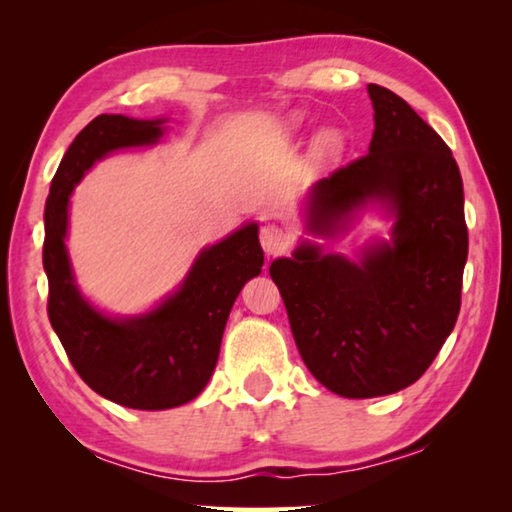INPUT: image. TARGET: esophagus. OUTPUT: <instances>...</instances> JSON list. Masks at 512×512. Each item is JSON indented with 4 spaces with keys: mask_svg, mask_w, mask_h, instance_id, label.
<instances>
[{
    "mask_svg": "<svg viewBox=\"0 0 512 512\" xmlns=\"http://www.w3.org/2000/svg\"><path fill=\"white\" fill-rule=\"evenodd\" d=\"M259 244L266 255H280L289 246V232L282 230L280 225H264L259 230Z\"/></svg>",
    "mask_w": 512,
    "mask_h": 512,
    "instance_id": "esophagus-1",
    "label": "esophagus"
}]
</instances>
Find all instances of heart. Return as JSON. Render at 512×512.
Here are the masks:
<instances>
[{"mask_svg": "<svg viewBox=\"0 0 512 512\" xmlns=\"http://www.w3.org/2000/svg\"><path fill=\"white\" fill-rule=\"evenodd\" d=\"M339 135L336 133H325L323 137H320V146H323L325 151H336L339 149Z\"/></svg>", "mask_w": 512, "mask_h": 512, "instance_id": "heart-1", "label": "heart"}]
</instances>
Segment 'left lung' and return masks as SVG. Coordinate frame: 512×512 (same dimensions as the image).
I'll use <instances>...</instances> for the list:
<instances>
[{"instance_id": "1", "label": "left lung", "mask_w": 512, "mask_h": 512, "mask_svg": "<svg viewBox=\"0 0 512 512\" xmlns=\"http://www.w3.org/2000/svg\"><path fill=\"white\" fill-rule=\"evenodd\" d=\"M366 155L318 180L309 230L332 232L368 198L397 212L393 246L359 262L302 244L268 268L305 366L336 395L363 400L418 381L461 311L467 225L449 146L395 92L370 83Z\"/></svg>"}]
</instances>
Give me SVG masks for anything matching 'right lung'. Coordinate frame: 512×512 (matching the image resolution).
Instances as JSON below:
<instances>
[{
    "mask_svg": "<svg viewBox=\"0 0 512 512\" xmlns=\"http://www.w3.org/2000/svg\"><path fill=\"white\" fill-rule=\"evenodd\" d=\"M160 124L99 115L76 135L51 180L42 246L49 323L74 370L94 393L144 411L173 409L203 391L219 359L230 309L264 264L257 225L250 223L203 250L183 289L151 314L110 320L81 298L63 241L69 194L94 160L121 146L153 144L162 135Z\"/></svg>",
    "mask_w": 512,
    "mask_h": 512,
    "instance_id": "add662e5",
    "label": "right lung"
}]
</instances>
